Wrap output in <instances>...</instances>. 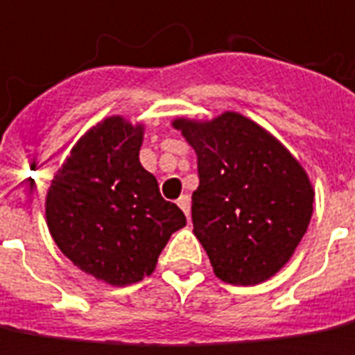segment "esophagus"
Segmentation results:
<instances>
[{
  "label": "esophagus",
  "mask_w": 355,
  "mask_h": 355,
  "mask_svg": "<svg viewBox=\"0 0 355 355\" xmlns=\"http://www.w3.org/2000/svg\"><path fill=\"white\" fill-rule=\"evenodd\" d=\"M178 205H180V209H182L183 213H185V216H187V220H189V215H191V199H189V195H182L180 199H178Z\"/></svg>",
  "instance_id": "obj_1"
}]
</instances>
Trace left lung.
Wrapping results in <instances>:
<instances>
[{
  "label": "left lung",
  "mask_w": 355,
  "mask_h": 355,
  "mask_svg": "<svg viewBox=\"0 0 355 355\" xmlns=\"http://www.w3.org/2000/svg\"><path fill=\"white\" fill-rule=\"evenodd\" d=\"M172 127L197 154L193 234L218 279L268 282L291 260L313 215L309 173L270 130L236 111L178 116Z\"/></svg>",
  "instance_id": "1"
}]
</instances>
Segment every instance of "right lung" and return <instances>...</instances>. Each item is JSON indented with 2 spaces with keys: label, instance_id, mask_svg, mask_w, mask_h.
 I'll return each mask as SVG.
<instances>
[{
  "label": "right lung",
  "instance_id": "1",
  "mask_svg": "<svg viewBox=\"0 0 355 355\" xmlns=\"http://www.w3.org/2000/svg\"><path fill=\"white\" fill-rule=\"evenodd\" d=\"M144 125L105 116L83 132L54 173L44 213L52 240L78 270L125 287L156 270L182 209L160 195L139 160Z\"/></svg>",
  "mask_w": 355,
  "mask_h": 355
}]
</instances>
